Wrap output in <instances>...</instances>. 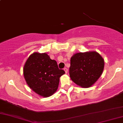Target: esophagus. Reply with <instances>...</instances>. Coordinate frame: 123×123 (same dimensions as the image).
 <instances>
[{
    "mask_svg": "<svg viewBox=\"0 0 123 123\" xmlns=\"http://www.w3.org/2000/svg\"><path fill=\"white\" fill-rule=\"evenodd\" d=\"M64 70L65 72H66V74L67 73V72H68V69L67 68H64Z\"/></svg>",
    "mask_w": 123,
    "mask_h": 123,
    "instance_id": "esophagus-1",
    "label": "esophagus"
}]
</instances>
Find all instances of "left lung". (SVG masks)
<instances>
[{
	"label": "left lung",
	"mask_w": 123,
	"mask_h": 123,
	"mask_svg": "<svg viewBox=\"0 0 123 123\" xmlns=\"http://www.w3.org/2000/svg\"><path fill=\"white\" fill-rule=\"evenodd\" d=\"M104 67V60L96 51L79 52L71 58V79L82 88H89L99 79Z\"/></svg>",
	"instance_id": "1"
}]
</instances>
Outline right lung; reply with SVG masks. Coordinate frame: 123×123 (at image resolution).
<instances>
[{
	"instance_id": "1",
	"label": "right lung",
	"mask_w": 123,
	"mask_h": 123,
	"mask_svg": "<svg viewBox=\"0 0 123 123\" xmlns=\"http://www.w3.org/2000/svg\"><path fill=\"white\" fill-rule=\"evenodd\" d=\"M57 62L50 59L46 53L34 52L27 59L23 75L27 85L41 96H52L58 88L60 78L64 75Z\"/></svg>"
}]
</instances>
